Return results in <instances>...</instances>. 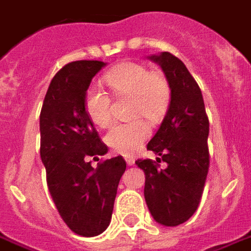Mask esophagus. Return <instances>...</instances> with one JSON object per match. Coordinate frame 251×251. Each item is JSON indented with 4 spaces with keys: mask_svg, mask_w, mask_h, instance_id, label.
Segmentation results:
<instances>
[{
    "mask_svg": "<svg viewBox=\"0 0 251 251\" xmlns=\"http://www.w3.org/2000/svg\"><path fill=\"white\" fill-rule=\"evenodd\" d=\"M125 160H126V163L129 164V166H133V164L135 163V159H134V156L126 155L125 156Z\"/></svg>",
    "mask_w": 251,
    "mask_h": 251,
    "instance_id": "34e87169",
    "label": "esophagus"
}]
</instances>
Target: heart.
<instances>
[{
  "label": "heart",
  "instance_id": "obj_1",
  "mask_svg": "<svg viewBox=\"0 0 251 251\" xmlns=\"http://www.w3.org/2000/svg\"><path fill=\"white\" fill-rule=\"evenodd\" d=\"M105 83L117 95L133 96V114L156 120L166 110L170 97L167 80L159 72L139 63H122L113 67L104 76ZM85 110L91 121L99 127H106L112 120L110 99L102 89L91 88L85 99ZM151 129L143 120L116 124L109 130L105 142L121 154H131L150 137Z\"/></svg>",
  "mask_w": 251,
  "mask_h": 251
}]
</instances>
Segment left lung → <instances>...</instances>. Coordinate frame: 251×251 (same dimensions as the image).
<instances>
[{"label":"left lung","instance_id":"left-lung-1","mask_svg":"<svg viewBox=\"0 0 251 251\" xmlns=\"http://www.w3.org/2000/svg\"><path fill=\"white\" fill-rule=\"evenodd\" d=\"M158 63L170 87V104L147 150L163 160L138 159L145 172V200L151 216L164 226H177L192 217L201 199L209 168V121L198 83L184 63L170 52L149 56Z\"/></svg>","mask_w":251,"mask_h":251}]
</instances>
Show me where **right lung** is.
I'll list each match as a JSON object with an SVG mask.
<instances>
[{
    "instance_id": "right-lung-1",
    "label": "right lung",
    "mask_w": 251,
    "mask_h": 251,
    "mask_svg": "<svg viewBox=\"0 0 251 251\" xmlns=\"http://www.w3.org/2000/svg\"><path fill=\"white\" fill-rule=\"evenodd\" d=\"M106 63L79 60L51 80L41 118V158L59 215L76 234L95 237L110 224L126 162L121 155L91 164L108 152L85 110L92 79Z\"/></svg>"
}]
</instances>
